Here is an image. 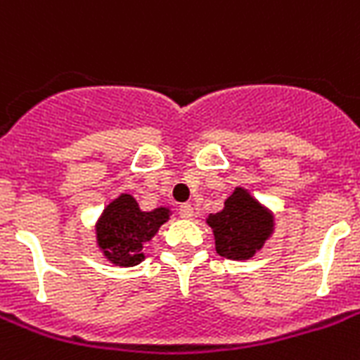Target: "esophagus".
I'll return each instance as SVG.
<instances>
[{
  "label": "esophagus",
  "mask_w": 360,
  "mask_h": 360,
  "mask_svg": "<svg viewBox=\"0 0 360 360\" xmlns=\"http://www.w3.org/2000/svg\"><path fill=\"white\" fill-rule=\"evenodd\" d=\"M192 214H194V209H192L191 203H183V205H179V217H181V219H191Z\"/></svg>",
  "instance_id": "1"
}]
</instances>
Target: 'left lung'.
I'll return each instance as SVG.
<instances>
[{
	"label": "left lung",
	"instance_id": "left-lung-1",
	"mask_svg": "<svg viewBox=\"0 0 360 360\" xmlns=\"http://www.w3.org/2000/svg\"><path fill=\"white\" fill-rule=\"evenodd\" d=\"M217 252L228 259H250L273 233L274 219L269 209L254 200L245 188H236L224 209L209 214Z\"/></svg>",
	"mask_w": 360,
	"mask_h": 360
}]
</instances>
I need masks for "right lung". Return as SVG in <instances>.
I'll list each match as a JSON object with an SVG mask.
<instances>
[{"label":"right lung","mask_w":360,"mask_h":360,"mask_svg":"<svg viewBox=\"0 0 360 360\" xmlns=\"http://www.w3.org/2000/svg\"><path fill=\"white\" fill-rule=\"evenodd\" d=\"M169 219V209L141 211L130 194H121L104 209L97 222V243L110 262L132 267L143 259V243L151 240L158 228Z\"/></svg>","instance_id":"obj_1"}]
</instances>
